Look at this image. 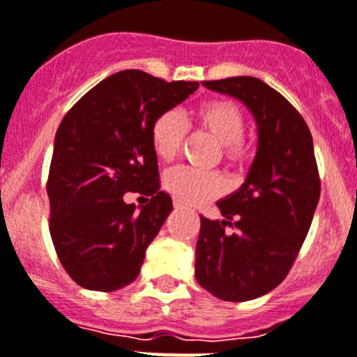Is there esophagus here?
Masks as SVG:
<instances>
[{
	"mask_svg": "<svg viewBox=\"0 0 357 357\" xmlns=\"http://www.w3.org/2000/svg\"><path fill=\"white\" fill-rule=\"evenodd\" d=\"M174 206H176V208H183V203L181 202H178V199H176V202H174Z\"/></svg>",
	"mask_w": 357,
	"mask_h": 357,
	"instance_id": "obj_1",
	"label": "esophagus"
}]
</instances>
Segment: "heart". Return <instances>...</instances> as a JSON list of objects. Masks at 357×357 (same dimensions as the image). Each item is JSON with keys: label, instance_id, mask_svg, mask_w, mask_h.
<instances>
[{"label": "heart", "instance_id": "b5f03b06", "mask_svg": "<svg viewBox=\"0 0 357 357\" xmlns=\"http://www.w3.org/2000/svg\"><path fill=\"white\" fill-rule=\"evenodd\" d=\"M194 125L197 130L211 136L220 145V154L230 163L245 160L248 145L243 137L245 114L234 101L208 100L194 110ZM187 137V125L178 112L169 110L158 116L152 125L151 142L158 158L170 161L176 158ZM163 187L178 202L202 203L220 196L225 190L223 178L212 170H197L192 167H174L163 176Z\"/></svg>", "mask_w": 357, "mask_h": 357}]
</instances>
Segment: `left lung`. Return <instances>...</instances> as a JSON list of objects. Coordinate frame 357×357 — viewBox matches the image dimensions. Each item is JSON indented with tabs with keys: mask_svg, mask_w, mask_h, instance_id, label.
<instances>
[{
	"mask_svg": "<svg viewBox=\"0 0 357 357\" xmlns=\"http://www.w3.org/2000/svg\"><path fill=\"white\" fill-rule=\"evenodd\" d=\"M203 85L252 112L257 152L245 183L218 202L223 220L202 215L196 280L215 298L248 301L285 280L308 234L321 192L312 136L301 114L257 77Z\"/></svg>",
	"mask_w": 357,
	"mask_h": 357,
	"instance_id": "obj_1",
	"label": "left lung"
}]
</instances>
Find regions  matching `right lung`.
Instances as JSON below:
<instances>
[{
	"label": "right lung",
	"instance_id": "right-lung-1",
	"mask_svg": "<svg viewBox=\"0 0 357 357\" xmlns=\"http://www.w3.org/2000/svg\"><path fill=\"white\" fill-rule=\"evenodd\" d=\"M197 86L121 70L59 123L47 181L50 236L63 268L83 289L112 292L139 275L146 247L172 212L160 190L152 125ZM127 192L143 193L147 203L128 206Z\"/></svg>",
	"mask_w": 357,
	"mask_h": 357
}]
</instances>
